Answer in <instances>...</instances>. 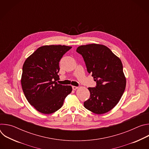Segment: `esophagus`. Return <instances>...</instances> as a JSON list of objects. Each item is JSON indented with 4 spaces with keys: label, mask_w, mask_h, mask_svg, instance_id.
Instances as JSON below:
<instances>
[{
    "label": "esophagus",
    "mask_w": 149,
    "mask_h": 149,
    "mask_svg": "<svg viewBox=\"0 0 149 149\" xmlns=\"http://www.w3.org/2000/svg\"><path fill=\"white\" fill-rule=\"evenodd\" d=\"M72 89H73L74 90H77L78 87H75V86H72Z\"/></svg>",
    "instance_id": "1"
}]
</instances>
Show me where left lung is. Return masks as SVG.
Instances as JSON below:
<instances>
[{
  "label": "left lung",
  "instance_id": "obj_1",
  "mask_svg": "<svg viewBox=\"0 0 149 149\" xmlns=\"http://www.w3.org/2000/svg\"><path fill=\"white\" fill-rule=\"evenodd\" d=\"M83 57L87 71L96 82L89 87L90 97L84 107L97 114L113 109L122 97L126 86L121 60L107 47L98 44L82 45L76 51Z\"/></svg>",
  "mask_w": 149,
  "mask_h": 149
}]
</instances>
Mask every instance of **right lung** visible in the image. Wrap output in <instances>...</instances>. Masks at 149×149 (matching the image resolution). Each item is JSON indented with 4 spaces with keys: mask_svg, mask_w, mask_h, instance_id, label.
<instances>
[{
    "mask_svg": "<svg viewBox=\"0 0 149 149\" xmlns=\"http://www.w3.org/2000/svg\"><path fill=\"white\" fill-rule=\"evenodd\" d=\"M71 47L46 45L38 48L25 61L21 78L24 94L39 112L51 114L63 105L71 93V86L58 84L59 62Z\"/></svg>",
    "mask_w": 149,
    "mask_h": 149,
    "instance_id": "add662e5",
    "label": "right lung"
}]
</instances>
